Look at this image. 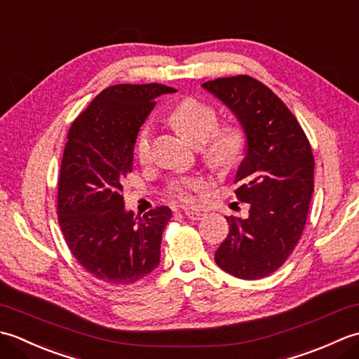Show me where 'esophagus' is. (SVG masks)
<instances>
[{
    "instance_id": "34e87169",
    "label": "esophagus",
    "mask_w": 359,
    "mask_h": 359,
    "mask_svg": "<svg viewBox=\"0 0 359 359\" xmlns=\"http://www.w3.org/2000/svg\"><path fill=\"white\" fill-rule=\"evenodd\" d=\"M185 216L188 217V219H191V220H199V219H202V216H203V212L202 211H199V210H185Z\"/></svg>"
}]
</instances>
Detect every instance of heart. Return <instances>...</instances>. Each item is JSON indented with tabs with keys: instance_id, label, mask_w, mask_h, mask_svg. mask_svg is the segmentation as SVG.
Masks as SVG:
<instances>
[{
	"instance_id": "obj_1",
	"label": "heart",
	"mask_w": 359,
	"mask_h": 359,
	"mask_svg": "<svg viewBox=\"0 0 359 359\" xmlns=\"http://www.w3.org/2000/svg\"><path fill=\"white\" fill-rule=\"evenodd\" d=\"M168 120L177 131L193 143L203 142V156L215 168H230L241 158L245 144L242 129L236 125L217 126V112L211 104L199 98H185L168 114ZM135 152L142 163H148L152 157V131L149 125H143L135 139ZM201 177H188L175 182L172 193L184 202H193L194 194L203 189Z\"/></svg>"
}]
</instances>
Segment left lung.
<instances>
[{
  "label": "left lung",
  "instance_id": "8db88e82",
  "mask_svg": "<svg viewBox=\"0 0 359 359\" xmlns=\"http://www.w3.org/2000/svg\"><path fill=\"white\" fill-rule=\"evenodd\" d=\"M202 88L234 114L247 143L234 184L236 196L250 211L245 219L226 217L230 233L215 261L239 279H261L287 261L306 226L313 154L296 117L261 81L238 75Z\"/></svg>",
  "mask_w": 359,
  "mask_h": 359
}]
</instances>
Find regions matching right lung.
Instances as JSON below:
<instances>
[{
  "instance_id": "obj_1",
  "label": "right lung",
  "mask_w": 359,
  "mask_h": 359,
  "mask_svg": "<svg viewBox=\"0 0 359 359\" xmlns=\"http://www.w3.org/2000/svg\"><path fill=\"white\" fill-rule=\"evenodd\" d=\"M174 88L116 85L103 89L75 118L58 179V222L71 253L88 273L114 285L147 276L160 262L168 207L143 217L125 208L123 180L133 171L137 133Z\"/></svg>"
}]
</instances>
